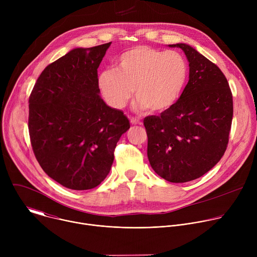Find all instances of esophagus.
I'll return each instance as SVG.
<instances>
[{
    "label": "esophagus",
    "mask_w": 257,
    "mask_h": 257,
    "mask_svg": "<svg viewBox=\"0 0 257 257\" xmlns=\"http://www.w3.org/2000/svg\"><path fill=\"white\" fill-rule=\"evenodd\" d=\"M130 122H131L132 125H141V124H142V122H141L138 118H136V117H135V118H134V117L131 118V119H130Z\"/></svg>",
    "instance_id": "obj_1"
}]
</instances>
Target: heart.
<instances>
[{
	"instance_id": "obj_1",
	"label": "heart",
	"mask_w": 257,
	"mask_h": 257,
	"mask_svg": "<svg viewBox=\"0 0 257 257\" xmlns=\"http://www.w3.org/2000/svg\"><path fill=\"white\" fill-rule=\"evenodd\" d=\"M187 78L188 64L180 53L139 46L120 56L117 69L101 71L97 82L111 106L123 108L135 89V105L159 113L176 103Z\"/></svg>"
}]
</instances>
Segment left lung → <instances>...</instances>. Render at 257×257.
<instances>
[{
  "mask_svg": "<svg viewBox=\"0 0 257 257\" xmlns=\"http://www.w3.org/2000/svg\"><path fill=\"white\" fill-rule=\"evenodd\" d=\"M180 48L189 62V81L176 103L144 118L148 158L154 171L172 183L195 180L224 156L233 119V96L224 73L192 47Z\"/></svg>",
  "mask_w": 257,
  "mask_h": 257,
  "instance_id": "obj_1",
  "label": "left lung"
}]
</instances>
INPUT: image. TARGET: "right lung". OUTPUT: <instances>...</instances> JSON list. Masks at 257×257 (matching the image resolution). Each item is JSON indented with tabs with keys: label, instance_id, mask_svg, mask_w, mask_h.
<instances>
[{
	"label": "right lung",
	"instance_id": "obj_1",
	"mask_svg": "<svg viewBox=\"0 0 257 257\" xmlns=\"http://www.w3.org/2000/svg\"><path fill=\"white\" fill-rule=\"evenodd\" d=\"M112 43L76 48L45 68L29 96L34 156L56 182L88 190L104 180L130 123L99 96L97 68Z\"/></svg>",
	"mask_w": 257,
	"mask_h": 257
}]
</instances>
